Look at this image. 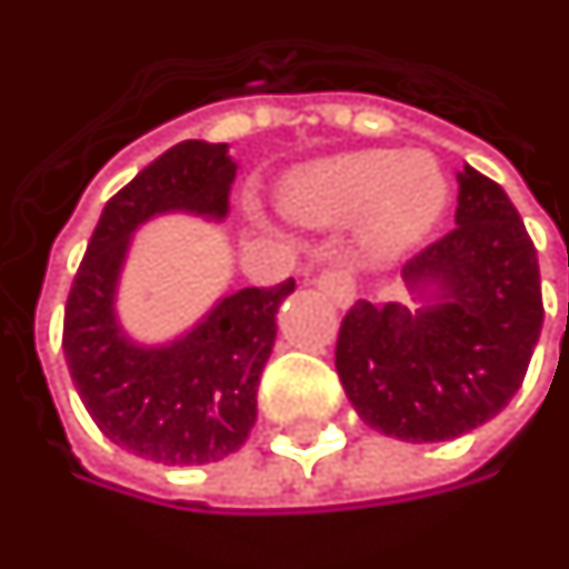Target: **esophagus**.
<instances>
[{"label": "esophagus", "instance_id": "obj_1", "mask_svg": "<svg viewBox=\"0 0 569 569\" xmlns=\"http://www.w3.org/2000/svg\"><path fill=\"white\" fill-rule=\"evenodd\" d=\"M311 283L332 298V305H339V308H351L357 301V283H353L351 271H345V268H329V271L317 273L311 277Z\"/></svg>", "mask_w": 569, "mask_h": 569}]
</instances>
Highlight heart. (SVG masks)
Instances as JSON below:
<instances>
[{
	"label": "heart",
	"mask_w": 569,
	"mask_h": 569,
	"mask_svg": "<svg viewBox=\"0 0 569 569\" xmlns=\"http://www.w3.org/2000/svg\"><path fill=\"white\" fill-rule=\"evenodd\" d=\"M450 202V181L431 153L353 150L317 160L280 190V209L301 228L357 221L372 256H400L437 228Z\"/></svg>",
	"instance_id": "1"
}]
</instances>
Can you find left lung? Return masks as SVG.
<instances>
[{"instance_id":"8db88e82","label":"left lung","mask_w":569,"mask_h":569,"mask_svg":"<svg viewBox=\"0 0 569 569\" xmlns=\"http://www.w3.org/2000/svg\"><path fill=\"white\" fill-rule=\"evenodd\" d=\"M456 228L407 261L416 305L357 301L336 345L341 388L381 435L435 443L518 395L542 329L533 240L508 193L462 166Z\"/></svg>"}]
</instances>
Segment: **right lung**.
Returning a JSON list of instances; mask_svg holds the SVG:
<instances>
[{"instance_id":"1","label":"right lung","mask_w":569,"mask_h":569,"mask_svg":"<svg viewBox=\"0 0 569 569\" xmlns=\"http://www.w3.org/2000/svg\"><path fill=\"white\" fill-rule=\"evenodd\" d=\"M233 178L228 144L181 141L166 150L107 202L70 286L63 357L79 400L104 437L150 462L206 465L243 447L277 311L296 292V280L230 292L162 345H141L119 323V277L134 230L172 212L224 221Z\"/></svg>"}]
</instances>
